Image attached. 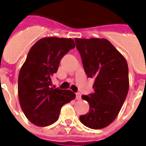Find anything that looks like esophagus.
Listing matches in <instances>:
<instances>
[{
  "label": "esophagus",
  "instance_id": "34e87169",
  "mask_svg": "<svg viewBox=\"0 0 146 146\" xmlns=\"http://www.w3.org/2000/svg\"><path fill=\"white\" fill-rule=\"evenodd\" d=\"M81 94L79 93H77L76 94V99L77 100H81Z\"/></svg>",
  "mask_w": 146,
  "mask_h": 146
}]
</instances>
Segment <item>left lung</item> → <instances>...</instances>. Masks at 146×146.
<instances>
[{"instance_id": "8db88e82", "label": "left lung", "mask_w": 146, "mask_h": 146, "mask_svg": "<svg viewBox=\"0 0 146 146\" xmlns=\"http://www.w3.org/2000/svg\"><path fill=\"white\" fill-rule=\"evenodd\" d=\"M88 78H93L94 92L82 95L89 112L79 117L87 127L100 129L116 119L129 90V70L125 58L105 39H76Z\"/></svg>"}]
</instances>
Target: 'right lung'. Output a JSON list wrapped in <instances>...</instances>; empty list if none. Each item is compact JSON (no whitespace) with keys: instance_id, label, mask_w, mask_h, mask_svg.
Returning a JSON list of instances; mask_svg holds the SVG:
<instances>
[{"instance_id":"obj_1","label":"right lung","mask_w":146,"mask_h":146,"mask_svg":"<svg viewBox=\"0 0 146 146\" xmlns=\"http://www.w3.org/2000/svg\"><path fill=\"white\" fill-rule=\"evenodd\" d=\"M75 47L73 39L47 37L31 47L19 73L18 96L25 116L32 123L46 126L58 119L63 105L76 95L70 90L52 87L61 59Z\"/></svg>"}]
</instances>
